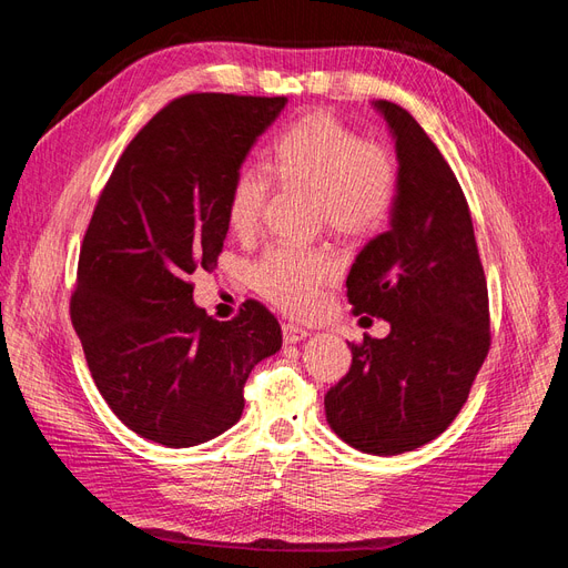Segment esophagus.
Instances as JSON below:
<instances>
[{
	"label": "esophagus",
	"mask_w": 568,
	"mask_h": 568,
	"mask_svg": "<svg viewBox=\"0 0 568 568\" xmlns=\"http://www.w3.org/2000/svg\"><path fill=\"white\" fill-rule=\"evenodd\" d=\"M282 334H284V341H286V343H298V341H303V338L311 336V332H307L305 326H301V324H291V322L282 324Z\"/></svg>",
	"instance_id": "esophagus-1"
}]
</instances>
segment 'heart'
Returning <instances> with one entry per match:
<instances>
[{"instance_id":"1","label":"heart","mask_w":568,"mask_h":568,"mask_svg":"<svg viewBox=\"0 0 568 568\" xmlns=\"http://www.w3.org/2000/svg\"><path fill=\"white\" fill-rule=\"evenodd\" d=\"M272 175L315 192L317 215L343 236H367L390 220L400 192V175L388 149L369 144L336 115L313 111L282 128L270 144ZM270 194V175L242 168L234 175L225 213L236 234H248ZM338 272L326 248L272 244L251 265V282L274 305L305 313Z\"/></svg>"}]
</instances>
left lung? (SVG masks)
Instances as JSON below:
<instances>
[{
  "label": "left lung",
  "mask_w": 568,
  "mask_h": 568,
  "mask_svg": "<svg viewBox=\"0 0 568 568\" xmlns=\"http://www.w3.org/2000/svg\"><path fill=\"white\" fill-rule=\"evenodd\" d=\"M374 109L393 132L400 192L388 232L357 253L346 286L353 313L386 320L390 334L351 343V369L326 390L324 409L355 450L400 455L440 436L467 403L490 348V313L448 161L403 106Z\"/></svg>",
  "instance_id": "1"
}]
</instances>
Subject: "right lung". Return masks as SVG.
I'll return each instance as SVG.
<instances>
[{
  "label": "right lung",
  "mask_w": 568,
  "mask_h": 568,
  "mask_svg": "<svg viewBox=\"0 0 568 568\" xmlns=\"http://www.w3.org/2000/svg\"><path fill=\"white\" fill-rule=\"evenodd\" d=\"M286 97L194 92L136 132L99 194L78 261L71 320L113 415L165 448L234 426L251 369L282 348V326L246 301L217 322L194 303L230 222L227 189Z\"/></svg>",
  "instance_id": "obj_1"
}]
</instances>
